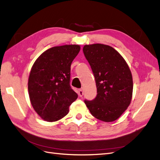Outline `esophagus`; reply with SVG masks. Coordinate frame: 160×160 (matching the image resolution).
I'll use <instances>...</instances> for the list:
<instances>
[{"mask_svg":"<svg viewBox=\"0 0 160 160\" xmlns=\"http://www.w3.org/2000/svg\"><path fill=\"white\" fill-rule=\"evenodd\" d=\"M79 97H82V96L83 95V89H80L79 90Z\"/></svg>","mask_w":160,"mask_h":160,"instance_id":"obj_1","label":"esophagus"}]
</instances>
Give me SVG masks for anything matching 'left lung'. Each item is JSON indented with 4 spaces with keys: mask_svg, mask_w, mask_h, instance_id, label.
Segmentation results:
<instances>
[{
    "mask_svg": "<svg viewBox=\"0 0 160 160\" xmlns=\"http://www.w3.org/2000/svg\"><path fill=\"white\" fill-rule=\"evenodd\" d=\"M83 51L93 72L98 93L93 100H85V103L95 118L114 122L132 101L133 79L129 67L123 57L109 45H86Z\"/></svg>",
    "mask_w": 160,
    "mask_h": 160,
    "instance_id": "obj_1",
    "label": "left lung"
}]
</instances>
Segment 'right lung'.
Wrapping results in <instances>:
<instances>
[{"mask_svg": "<svg viewBox=\"0 0 160 160\" xmlns=\"http://www.w3.org/2000/svg\"><path fill=\"white\" fill-rule=\"evenodd\" d=\"M78 45L50 48L32 67L28 90L32 108L45 121L56 122L69 113L78 95L70 85L71 65L78 55Z\"/></svg>", "mask_w": 160, "mask_h": 160, "instance_id": "add662e5", "label": "right lung"}]
</instances>
